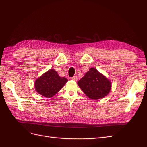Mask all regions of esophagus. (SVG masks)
<instances>
[{"label": "esophagus", "instance_id": "1", "mask_svg": "<svg viewBox=\"0 0 147 147\" xmlns=\"http://www.w3.org/2000/svg\"><path fill=\"white\" fill-rule=\"evenodd\" d=\"M71 79H72V80L77 81V79H78V78H77V75H75V76H74L73 77L71 78Z\"/></svg>", "mask_w": 147, "mask_h": 147}]
</instances>
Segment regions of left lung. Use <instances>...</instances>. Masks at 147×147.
Wrapping results in <instances>:
<instances>
[{
	"label": "left lung",
	"mask_w": 147,
	"mask_h": 147,
	"mask_svg": "<svg viewBox=\"0 0 147 147\" xmlns=\"http://www.w3.org/2000/svg\"><path fill=\"white\" fill-rule=\"evenodd\" d=\"M77 84L89 98L94 100L106 96L112 87L109 80L93 67L86 73Z\"/></svg>",
	"instance_id": "8db88e82"
}]
</instances>
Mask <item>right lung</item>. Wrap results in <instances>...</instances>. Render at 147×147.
Returning <instances> with one entry per match:
<instances>
[{"instance_id":"right-lung-1","label":"right lung","mask_w":147,"mask_h":147,"mask_svg":"<svg viewBox=\"0 0 147 147\" xmlns=\"http://www.w3.org/2000/svg\"><path fill=\"white\" fill-rule=\"evenodd\" d=\"M68 81L61 77L55 70L50 69L35 82V89L40 94L45 97H51L58 92Z\"/></svg>"}]
</instances>
